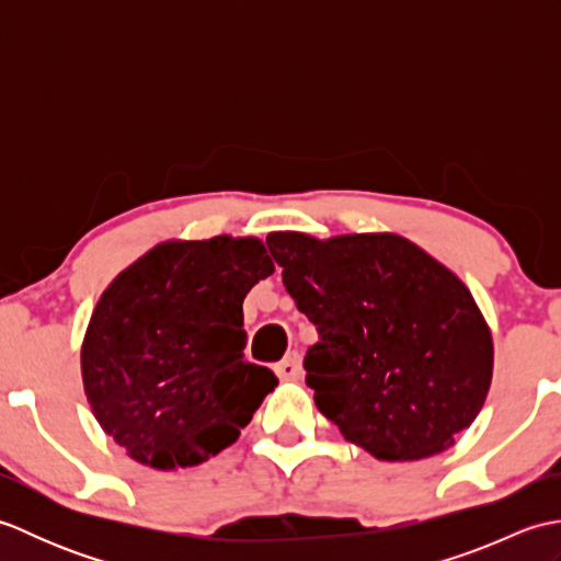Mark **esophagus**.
Masks as SVG:
<instances>
[{
    "mask_svg": "<svg viewBox=\"0 0 561 561\" xmlns=\"http://www.w3.org/2000/svg\"><path fill=\"white\" fill-rule=\"evenodd\" d=\"M301 356H299V352H289L287 356H284V359L277 364V376L282 378V380H296V378H301Z\"/></svg>",
    "mask_w": 561,
    "mask_h": 561,
    "instance_id": "obj_1",
    "label": "esophagus"
}]
</instances>
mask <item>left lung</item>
Returning <instances> with one entry per match:
<instances>
[{
  "mask_svg": "<svg viewBox=\"0 0 561 561\" xmlns=\"http://www.w3.org/2000/svg\"><path fill=\"white\" fill-rule=\"evenodd\" d=\"M267 250L318 330L306 383L344 438L378 460H420L474 422L494 347L456 274L396 233L279 231Z\"/></svg>",
  "mask_w": 561,
  "mask_h": 561,
  "instance_id": "left-lung-1",
  "label": "left lung"
}]
</instances>
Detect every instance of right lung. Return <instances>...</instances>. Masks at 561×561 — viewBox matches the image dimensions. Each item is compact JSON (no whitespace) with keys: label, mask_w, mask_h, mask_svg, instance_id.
<instances>
[{"label":"right lung","mask_w":561,"mask_h":561,"mask_svg":"<svg viewBox=\"0 0 561 561\" xmlns=\"http://www.w3.org/2000/svg\"><path fill=\"white\" fill-rule=\"evenodd\" d=\"M274 272L257 238L214 236L151 248L103 291L81 376L103 432L157 470L231 446L277 386L243 359V299Z\"/></svg>","instance_id":"add662e5"}]
</instances>
